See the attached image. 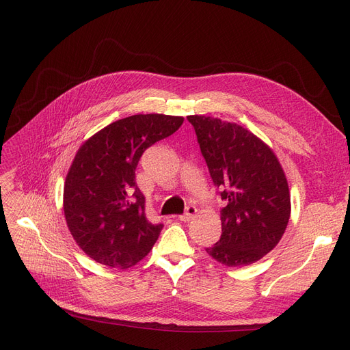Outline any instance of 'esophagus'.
<instances>
[{
  "label": "esophagus",
  "mask_w": 350,
  "mask_h": 350,
  "mask_svg": "<svg viewBox=\"0 0 350 350\" xmlns=\"http://www.w3.org/2000/svg\"><path fill=\"white\" fill-rule=\"evenodd\" d=\"M197 214V208L194 207V206H189L187 208H186V213L185 214H181L178 218L181 219V221H185V223H187V221H190L191 218H194V215Z\"/></svg>",
  "instance_id": "obj_1"
}]
</instances>
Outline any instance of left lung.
Listing matches in <instances>:
<instances>
[{
    "instance_id": "1",
    "label": "left lung",
    "mask_w": 350,
    "mask_h": 350,
    "mask_svg": "<svg viewBox=\"0 0 350 350\" xmlns=\"http://www.w3.org/2000/svg\"><path fill=\"white\" fill-rule=\"evenodd\" d=\"M214 185L226 206L221 238L207 254L227 267H244L277 247L291 217V194L271 147L245 127L217 118L187 116Z\"/></svg>"
}]
</instances>
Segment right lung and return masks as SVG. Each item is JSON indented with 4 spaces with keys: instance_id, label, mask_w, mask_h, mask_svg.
<instances>
[{
    "instance_id": "1",
    "label": "right lung",
    "mask_w": 350,
    "mask_h": 350,
    "mask_svg": "<svg viewBox=\"0 0 350 350\" xmlns=\"http://www.w3.org/2000/svg\"><path fill=\"white\" fill-rule=\"evenodd\" d=\"M183 122L181 116L133 115L107 124L79 147L65 180L64 213L89 258L124 269L150 252L163 224L147 221L135 172L147 147Z\"/></svg>"
}]
</instances>
